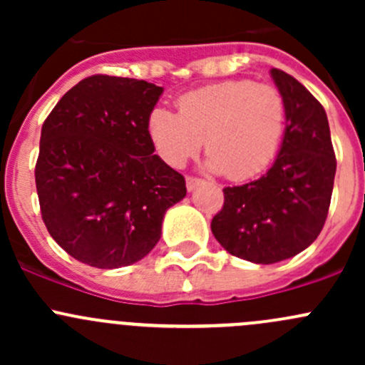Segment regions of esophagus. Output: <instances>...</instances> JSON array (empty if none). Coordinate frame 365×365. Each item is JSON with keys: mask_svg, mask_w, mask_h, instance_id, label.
Wrapping results in <instances>:
<instances>
[{"mask_svg": "<svg viewBox=\"0 0 365 365\" xmlns=\"http://www.w3.org/2000/svg\"><path fill=\"white\" fill-rule=\"evenodd\" d=\"M185 183H187V190H189V192H192V190L196 189V187H200L201 183H203V180L196 178V176H187Z\"/></svg>", "mask_w": 365, "mask_h": 365, "instance_id": "1", "label": "esophagus"}]
</instances>
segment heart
<instances>
[{"mask_svg": "<svg viewBox=\"0 0 365 365\" xmlns=\"http://www.w3.org/2000/svg\"><path fill=\"white\" fill-rule=\"evenodd\" d=\"M178 114L155 108L148 134L157 155L182 168L203 146L205 165L230 180H247L272 164L286 130V102L277 88L249 79L222 81L185 93Z\"/></svg>", "mask_w": 365, "mask_h": 365, "instance_id": "obj_1", "label": "heart"}]
</instances>
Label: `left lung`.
I'll use <instances>...</instances> for the list:
<instances>
[{
  "label": "left lung",
  "mask_w": 365,
  "mask_h": 365,
  "mask_svg": "<svg viewBox=\"0 0 365 365\" xmlns=\"http://www.w3.org/2000/svg\"><path fill=\"white\" fill-rule=\"evenodd\" d=\"M286 102V130L274 165L261 178L224 189L212 233L233 256L257 264L288 259L322 233L336 176V153L323 106L295 77L272 68Z\"/></svg>",
  "instance_id": "obj_1"
}]
</instances>
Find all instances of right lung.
<instances>
[{
  "mask_svg": "<svg viewBox=\"0 0 365 365\" xmlns=\"http://www.w3.org/2000/svg\"><path fill=\"white\" fill-rule=\"evenodd\" d=\"M164 88L91 76L70 88L42 125L35 168L40 212L51 237L81 263L120 268L160 240L165 212L185 197L148 134Z\"/></svg>",
  "mask_w": 365,
  "mask_h": 365,
  "instance_id": "obj_1",
  "label": "right lung"
}]
</instances>
